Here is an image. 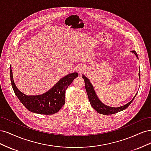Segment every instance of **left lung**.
Here are the masks:
<instances>
[{
    "label": "left lung",
    "instance_id": "8db88e82",
    "mask_svg": "<svg viewBox=\"0 0 151 151\" xmlns=\"http://www.w3.org/2000/svg\"><path fill=\"white\" fill-rule=\"evenodd\" d=\"M132 52L134 53L136 57L138 58V55L135 51L133 50V51H132ZM139 76L140 77V72L139 73ZM82 77H83L84 80L86 91L87 92V94H88V96L89 100V102L91 103V105L98 113L102 114V115H112V114H115L118 112L124 110V109H125L127 108L129 106V105L131 104L132 101H133V100L136 96L135 95L131 101H130L129 103L126 104L125 105H124V106L117 107V108L109 106L108 105H106V104H104L101 100L99 99L98 96L96 95V93L95 92L92 84H91V83L88 77H86L84 75H83Z\"/></svg>",
    "mask_w": 151,
    "mask_h": 151
}]
</instances>
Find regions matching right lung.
<instances>
[{"mask_svg": "<svg viewBox=\"0 0 151 151\" xmlns=\"http://www.w3.org/2000/svg\"><path fill=\"white\" fill-rule=\"evenodd\" d=\"M78 76V73L69 74L59 80L47 92L41 95L28 96L17 89L12 77L11 65L10 77L12 89L16 96L29 111L42 115H53L57 113L65 104V91Z\"/></svg>", "mask_w": 151, "mask_h": 151, "instance_id": "right-lung-1", "label": "right lung"}]
</instances>
